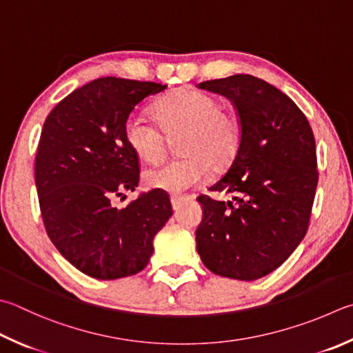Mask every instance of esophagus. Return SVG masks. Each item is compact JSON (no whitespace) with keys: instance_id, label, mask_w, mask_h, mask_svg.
<instances>
[{"instance_id":"34e87169","label":"esophagus","mask_w":353,"mask_h":353,"mask_svg":"<svg viewBox=\"0 0 353 353\" xmlns=\"http://www.w3.org/2000/svg\"><path fill=\"white\" fill-rule=\"evenodd\" d=\"M188 196H171V205H172V208H179V205H181V203H183L185 201H188Z\"/></svg>"}]
</instances>
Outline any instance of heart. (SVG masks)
Here are the masks:
<instances>
[{
    "mask_svg": "<svg viewBox=\"0 0 353 353\" xmlns=\"http://www.w3.org/2000/svg\"><path fill=\"white\" fill-rule=\"evenodd\" d=\"M214 95L194 88H182L156 106L159 123L142 112H131L123 125L126 143L143 160L163 154L166 137L182 132V156L162 160L143 172L148 188L183 193L201 183L211 166L223 170L233 162L241 146V123L221 110Z\"/></svg>",
    "mask_w": 353,
    "mask_h": 353,
    "instance_id": "1",
    "label": "heart"
}]
</instances>
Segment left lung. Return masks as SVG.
<instances>
[{"label": "left lung", "instance_id": "left-lung-1", "mask_svg": "<svg viewBox=\"0 0 353 353\" xmlns=\"http://www.w3.org/2000/svg\"><path fill=\"white\" fill-rule=\"evenodd\" d=\"M233 101L241 146L228 171L199 196L202 222L196 248L203 265L223 278L254 281L283 264L309 227L318 185L316 146L303 111L284 92L253 75L199 83Z\"/></svg>", "mask_w": 353, "mask_h": 353}]
</instances>
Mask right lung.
<instances>
[{"label":"right lung","mask_w":353,"mask_h":353,"mask_svg":"<svg viewBox=\"0 0 353 353\" xmlns=\"http://www.w3.org/2000/svg\"><path fill=\"white\" fill-rule=\"evenodd\" d=\"M165 88L97 79L70 92L44 121L35 157L43 222L63 258L88 276L106 281L142 272L154 252L152 239L172 214L170 197L159 190L125 208L112 203L139 185V157L125 140V120Z\"/></svg>","instance_id":"add662e5"}]
</instances>
